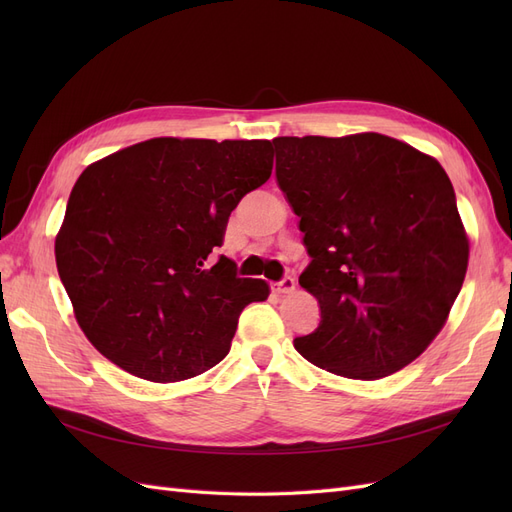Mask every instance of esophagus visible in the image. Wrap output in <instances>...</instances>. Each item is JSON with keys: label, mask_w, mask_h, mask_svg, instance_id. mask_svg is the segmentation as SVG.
I'll return each mask as SVG.
<instances>
[{"label": "esophagus", "mask_w": 512, "mask_h": 512, "mask_svg": "<svg viewBox=\"0 0 512 512\" xmlns=\"http://www.w3.org/2000/svg\"><path fill=\"white\" fill-rule=\"evenodd\" d=\"M273 286H275V292L286 294V292H292V290H294V286H297V282H294V277H292V275H284L282 280H280V282H275Z\"/></svg>", "instance_id": "1"}]
</instances>
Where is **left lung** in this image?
<instances>
[{"mask_svg":"<svg viewBox=\"0 0 512 512\" xmlns=\"http://www.w3.org/2000/svg\"><path fill=\"white\" fill-rule=\"evenodd\" d=\"M275 177L309 254L299 284L320 305L294 339L331 374L376 380L410 365L440 333L468 269L453 183L397 138L277 136Z\"/></svg>","mask_w":512,"mask_h":512,"instance_id":"1","label":"left lung"}]
</instances>
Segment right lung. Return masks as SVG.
Returning <instances> with one entry per match:
<instances>
[{
    "mask_svg": "<svg viewBox=\"0 0 512 512\" xmlns=\"http://www.w3.org/2000/svg\"><path fill=\"white\" fill-rule=\"evenodd\" d=\"M269 141L151 138L83 170L55 239L57 271L100 354L149 382L218 365L265 280L226 256L230 211L271 177Z\"/></svg>",
    "mask_w": 512,
    "mask_h": 512,
    "instance_id": "obj_1",
    "label": "right lung"
}]
</instances>
